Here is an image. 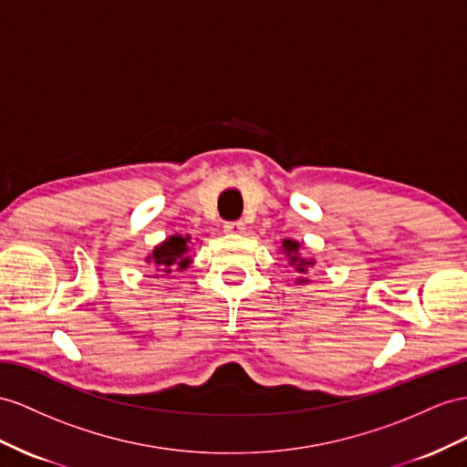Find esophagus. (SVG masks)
<instances>
[{
	"label": "esophagus",
	"mask_w": 467,
	"mask_h": 467,
	"mask_svg": "<svg viewBox=\"0 0 467 467\" xmlns=\"http://www.w3.org/2000/svg\"><path fill=\"white\" fill-rule=\"evenodd\" d=\"M244 231H246V226H244V223H241V221L226 223V224H224V233H229V234H244Z\"/></svg>",
	"instance_id": "34e87169"
}]
</instances>
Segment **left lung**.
<instances>
[{
  "label": "left lung",
  "instance_id": "8db88e82",
  "mask_svg": "<svg viewBox=\"0 0 467 467\" xmlns=\"http://www.w3.org/2000/svg\"><path fill=\"white\" fill-rule=\"evenodd\" d=\"M302 248H304V244L300 241H294V238H284L282 244H280L282 254L285 256V260H288V265L297 272L296 284L306 285V284L312 282L306 276V274H307V270H312L316 266V260L302 256Z\"/></svg>",
  "mask_w": 467,
  "mask_h": 467
}]
</instances>
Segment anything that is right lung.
<instances>
[{"label": "right lung", "mask_w": 467, "mask_h": 467, "mask_svg": "<svg viewBox=\"0 0 467 467\" xmlns=\"http://www.w3.org/2000/svg\"><path fill=\"white\" fill-rule=\"evenodd\" d=\"M189 253H191V234L187 236L171 234L158 246H153L151 253L146 256V262L155 272H163V274H170L175 270L183 272L191 266V262H193Z\"/></svg>", "instance_id": "add662e5"}]
</instances>
